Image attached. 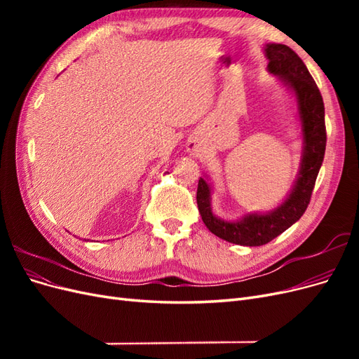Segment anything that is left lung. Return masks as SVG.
I'll use <instances>...</instances> for the list:
<instances>
[{"label":"left lung","instance_id":"left-lung-1","mask_svg":"<svg viewBox=\"0 0 359 359\" xmlns=\"http://www.w3.org/2000/svg\"><path fill=\"white\" fill-rule=\"evenodd\" d=\"M265 57L269 61L268 72L278 76L297 97L304 144L298 178L285 202L276 210L265 214H247L236 222H226L212 212L211 186L203 178L199 180L196 194L201 217L210 232L224 241L247 247L273 241L301 219L310 203L327 147L323 100L306 64L289 46L280 43L266 45Z\"/></svg>","mask_w":359,"mask_h":359}]
</instances>
